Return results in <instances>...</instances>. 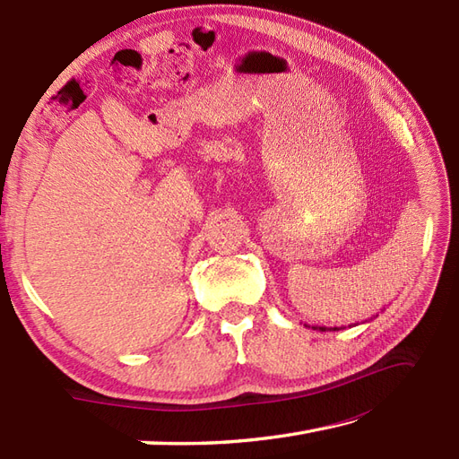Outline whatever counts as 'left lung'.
I'll return each instance as SVG.
<instances>
[{
  "label": "left lung",
  "mask_w": 459,
  "mask_h": 459,
  "mask_svg": "<svg viewBox=\"0 0 459 459\" xmlns=\"http://www.w3.org/2000/svg\"><path fill=\"white\" fill-rule=\"evenodd\" d=\"M308 328H310V326H308ZM312 328H314V330H322V332H325V330H340V328H336V326H334V328H326V326H312Z\"/></svg>",
  "instance_id": "1"
}]
</instances>
